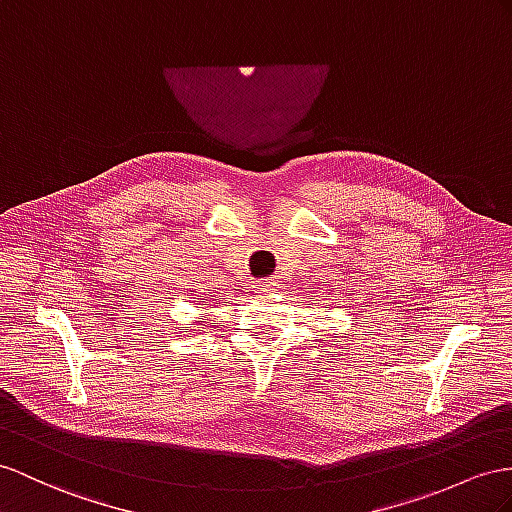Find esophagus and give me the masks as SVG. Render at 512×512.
<instances>
[{
  "label": "esophagus",
  "mask_w": 512,
  "mask_h": 512,
  "mask_svg": "<svg viewBox=\"0 0 512 512\" xmlns=\"http://www.w3.org/2000/svg\"><path fill=\"white\" fill-rule=\"evenodd\" d=\"M274 287H277V285H274V281H259V283L255 285V292H257V294H270V292L274 290Z\"/></svg>",
  "instance_id": "1"
}]
</instances>
